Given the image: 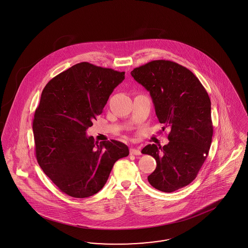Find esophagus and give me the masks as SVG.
<instances>
[{
  "instance_id": "1",
  "label": "esophagus",
  "mask_w": 248,
  "mask_h": 248,
  "mask_svg": "<svg viewBox=\"0 0 248 248\" xmlns=\"http://www.w3.org/2000/svg\"><path fill=\"white\" fill-rule=\"evenodd\" d=\"M130 154L134 155H142L141 150L139 148H131L130 149Z\"/></svg>"
}]
</instances>
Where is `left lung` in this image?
I'll return each mask as SVG.
<instances>
[{
  "mask_svg": "<svg viewBox=\"0 0 248 248\" xmlns=\"http://www.w3.org/2000/svg\"><path fill=\"white\" fill-rule=\"evenodd\" d=\"M131 75L150 93L158 120L171 131L169 143L146 145L142 153L156 161L147 177L159 191L172 193L195 180L208 155L213 136L211 101L202 83L187 68L155 60Z\"/></svg>",
  "mask_w": 248,
  "mask_h": 248,
  "instance_id": "8db88e82",
  "label": "left lung"
}]
</instances>
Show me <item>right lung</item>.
Listing matches in <instances>:
<instances>
[{
    "mask_svg": "<svg viewBox=\"0 0 248 248\" xmlns=\"http://www.w3.org/2000/svg\"><path fill=\"white\" fill-rule=\"evenodd\" d=\"M124 80V72L83 62L45 85L32 123L35 154L44 173L62 193L75 198L96 194L114 163L129 155L124 143H94L86 135Z\"/></svg>",
    "mask_w": 248,
    "mask_h": 248,
    "instance_id": "obj_1",
    "label": "right lung"
}]
</instances>
